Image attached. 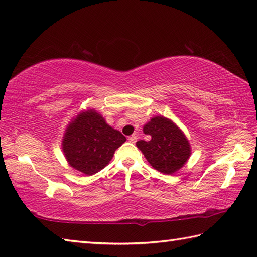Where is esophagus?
Wrapping results in <instances>:
<instances>
[{"instance_id":"1","label":"esophagus","mask_w":257,"mask_h":257,"mask_svg":"<svg viewBox=\"0 0 257 257\" xmlns=\"http://www.w3.org/2000/svg\"><path fill=\"white\" fill-rule=\"evenodd\" d=\"M128 140H129V143H132V144H136V141H137V136H136V135L130 136V137L128 138Z\"/></svg>"}]
</instances>
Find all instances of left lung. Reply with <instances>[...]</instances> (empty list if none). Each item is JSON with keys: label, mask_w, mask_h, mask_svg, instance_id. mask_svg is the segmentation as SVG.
<instances>
[{"label": "left lung", "mask_w": 257, "mask_h": 257, "mask_svg": "<svg viewBox=\"0 0 257 257\" xmlns=\"http://www.w3.org/2000/svg\"><path fill=\"white\" fill-rule=\"evenodd\" d=\"M144 133L151 139L139 140L136 145L156 170L171 174L189 159V141L171 120L162 116L152 118L144 127Z\"/></svg>", "instance_id": "8db88e82"}]
</instances>
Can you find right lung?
<instances>
[{"mask_svg":"<svg viewBox=\"0 0 257 257\" xmlns=\"http://www.w3.org/2000/svg\"><path fill=\"white\" fill-rule=\"evenodd\" d=\"M124 141V136L109 127L99 113L88 110L68 125L63 150L70 166L91 176L108 165Z\"/></svg>","mask_w":257,"mask_h":257,"instance_id":"add662e5","label":"right lung"}]
</instances>
